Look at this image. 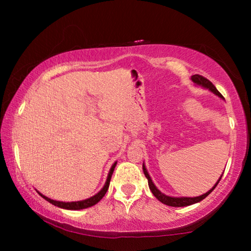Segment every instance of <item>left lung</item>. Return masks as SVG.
I'll return each mask as SVG.
<instances>
[{"label":"left lung","instance_id":"8db88e82","mask_svg":"<svg viewBox=\"0 0 251 251\" xmlns=\"http://www.w3.org/2000/svg\"><path fill=\"white\" fill-rule=\"evenodd\" d=\"M192 80L196 85H199V86H201L203 88H207V90H209L210 92L214 93V94L219 96L220 99H224V96L218 92L217 88L215 87V85L212 84L209 79H207L206 77H203V76L198 75V74L193 75L192 76ZM143 171H144V174H145V176L147 178L148 186H150V189L151 190L152 195H154V196L157 199H158L160 202H163V203H165V205H167V206H172V207H185V206L193 205V203H196V202H199L201 201H202L203 198H206L208 195H209L212 192V190L216 188V186L218 185V182L220 181V179H222V176H223V175L220 176L218 181L216 182L215 186L212 187L210 190H208L206 194L201 195V196H198V197H171V196H167V195H165V194L161 193L159 189H157V187L154 185V182H152L151 178L150 176V174L147 173V169H146L145 165H144V164H143Z\"/></svg>","mask_w":251,"mask_h":251}]
</instances>
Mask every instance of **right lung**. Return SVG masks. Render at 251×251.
I'll return each instance as SVG.
<instances>
[{
  "instance_id": "obj_1",
  "label": "right lung",
  "mask_w": 251,
  "mask_h": 251,
  "mask_svg": "<svg viewBox=\"0 0 251 251\" xmlns=\"http://www.w3.org/2000/svg\"><path fill=\"white\" fill-rule=\"evenodd\" d=\"M116 161L113 164V166L110 167V171L108 173V176H107V179L105 181V185L103 188H101L99 193L94 196L91 197V198H87L85 199V201H72V202H64V201H53V199H50L49 197L44 196V195H42L40 192L39 193L42 197H43L45 201H48L49 202L52 203L54 206H57L59 208H63V209H70V210H79V209H84V208H88V207H92L96 205L97 202H99L101 198L105 196L106 192H107L108 187H109V181H110V178H112L113 175V172H114V168L116 166Z\"/></svg>"
}]
</instances>
